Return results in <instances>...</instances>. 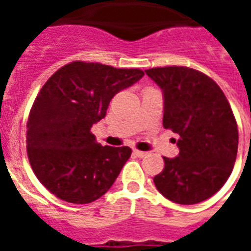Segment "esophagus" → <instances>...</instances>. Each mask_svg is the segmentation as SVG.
Instances as JSON below:
<instances>
[{
    "label": "esophagus",
    "mask_w": 251,
    "mask_h": 251,
    "mask_svg": "<svg viewBox=\"0 0 251 251\" xmlns=\"http://www.w3.org/2000/svg\"><path fill=\"white\" fill-rule=\"evenodd\" d=\"M133 154H134V156H137V157H145L148 153L141 152V151H137V149H134V151H133Z\"/></svg>",
    "instance_id": "34e87169"
}]
</instances>
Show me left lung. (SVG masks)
Here are the masks:
<instances>
[{
    "instance_id": "8db88e82",
    "label": "left lung",
    "mask_w": 251,
    "mask_h": 251,
    "mask_svg": "<svg viewBox=\"0 0 251 251\" xmlns=\"http://www.w3.org/2000/svg\"><path fill=\"white\" fill-rule=\"evenodd\" d=\"M145 72L163 91L164 127L180 136L177 157H164L154 185L177 204L200 203L223 187L237 158L231 107L221 87L196 70L174 66Z\"/></svg>"
}]
</instances>
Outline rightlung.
I'll return each instance as SVG.
<instances>
[{
	"instance_id": "1",
	"label": "right lung",
	"mask_w": 251,
	"mask_h": 251,
	"mask_svg": "<svg viewBox=\"0 0 251 251\" xmlns=\"http://www.w3.org/2000/svg\"><path fill=\"white\" fill-rule=\"evenodd\" d=\"M144 76L138 68L72 62L43 86L26 124V151L40 183L59 199L87 204L114 184L129 147H102L91 133L110 100Z\"/></svg>"
}]
</instances>
